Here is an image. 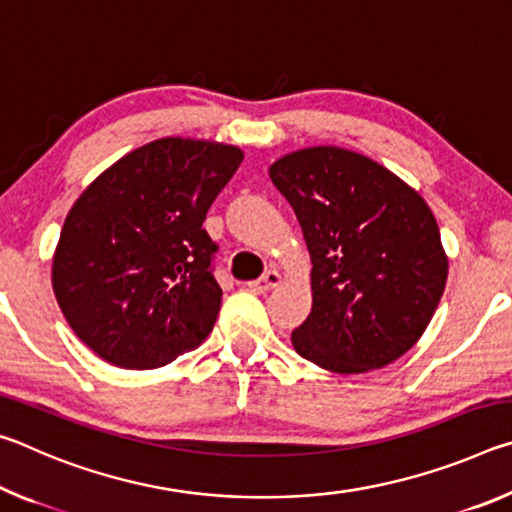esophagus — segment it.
Wrapping results in <instances>:
<instances>
[{
	"mask_svg": "<svg viewBox=\"0 0 512 512\" xmlns=\"http://www.w3.org/2000/svg\"><path fill=\"white\" fill-rule=\"evenodd\" d=\"M277 284H280V273H277L275 268H271V271H266L262 277H259V280L248 282V287L257 293H266V291L275 289Z\"/></svg>",
	"mask_w": 512,
	"mask_h": 512,
	"instance_id": "1",
	"label": "esophagus"
}]
</instances>
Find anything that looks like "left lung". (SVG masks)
Returning <instances> with one entry per match:
<instances>
[{"mask_svg": "<svg viewBox=\"0 0 512 512\" xmlns=\"http://www.w3.org/2000/svg\"><path fill=\"white\" fill-rule=\"evenodd\" d=\"M311 255L314 305L291 332L302 359L354 375L420 339L443 298L447 257L418 192L366 155L314 146L268 169Z\"/></svg>", "mask_w": 512, "mask_h": 512, "instance_id": "1", "label": "left lung"}]
</instances>
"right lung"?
<instances>
[{
    "mask_svg": "<svg viewBox=\"0 0 512 512\" xmlns=\"http://www.w3.org/2000/svg\"><path fill=\"white\" fill-rule=\"evenodd\" d=\"M237 146L164 137L103 171L69 210L54 293L74 334L121 368H158L212 332L223 291L205 214Z\"/></svg>",
    "mask_w": 512,
    "mask_h": 512,
    "instance_id": "1",
    "label": "right lung"
}]
</instances>
